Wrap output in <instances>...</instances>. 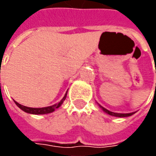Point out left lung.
<instances>
[{"label": "left lung", "instance_id": "8db88e82", "mask_svg": "<svg viewBox=\"0 0 156 156\" xmlns=\"http://www.w3.org/2000/svg\"><path fill=\"white\" fill-rule=\"evenodd\" d=\"M100 107L102 108V110L104 111L105 113H107V114H108V115H113V116H116V117H128L130 116V115H134L135 113L133 112V113H129V114H119V113H114V112H111V111L108 110V109H106L105 108L103 107H101V105H100Z\"/></svg>", "mask_w": 156, "mask_h": 156}]
</instances>
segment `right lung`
I'll return each mask as SVG.
<instances>
[{
	"label": "right lung",
	"instance_id": "1",
	"mask_svg": "<svg viewBox=\"0 0 156 156\" xmlns=\"http://www.w3.org/2000/svg\"><path fill=\"white\" fill-rule=\"evenodd\" d=\"M67 93L65 94L64 97L61 100V101H59L58 103L53 105V106L45 107V108H28V107H26V106L21 105L20 103H18L17 101H15V103L17 105V107H19L21 108V110H23L24 112H26V113H28V114H33V115H45V114H49V113L54 112L56 108H58L62 104L63 101H65L66 97H67Z\"/></svg>",
	"mask_w": 156,
	"mask_h": 156
}]
</instances>
